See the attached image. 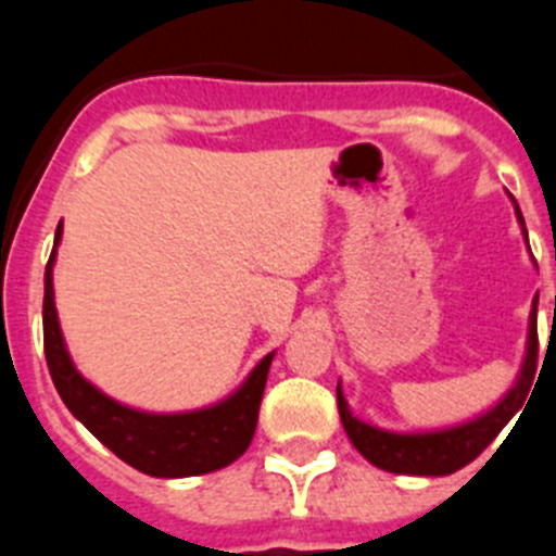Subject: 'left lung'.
<instances>
[{
    "label": "left lung",
    "instance_id": "8db88e82",
    "mask_svg": "<svg viewBox=\"0 0 556 556\" xmlns=\"http://www.w3.org/2000/svg\"><path fill=\"white\" fill-rule=\"evenodd\" d=\"M515 211H518V223L523 225L518 205H515ZM523 233H527V228H523ZM534 370H538V298H534L532 314H529L527 358H523L518 381L507 392V397L501 404H495L488 415L476 417L470 424L454 426V429L424 431V434H395V431L376 429V426H367L358 417H353L351 409H348L345 395L337 387L339 417H342V426L351 437L353 448L367 462H372L376 468L406 476H448L470 465L481 451L493 443L498 431L509 424V417L523 406L529 390H532Z\"/></svg>",
    "mask_w": 556,
    "mask_h": 556
}]
</instances>
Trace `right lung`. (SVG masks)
<instances>
[{
	"label": "right lung",
	"mask_w": 556,
	"mask_h": 556,
	"mask_svg": "<svg viewBox=\"0 0 556 556\" xmlns=\"http://www.w3.org/2000/svg\"><path fill=\"white\" fill-rule=\"evenodd\" d=\"M61 228L63 225H58L55 248L43 273V353H47L49 376L55 381L58 395L63 397L68 412L105 448L147 476H161V479L200 476L239 459L255 434L273 353L255 365L248 381L228 401L208 409L184 412V415H150V412L116 404L113 397L102 395L75 370L63 345L55 292H52V264H55V250L61 242Z\"/></svg>",
	"instance_id": "obj_1"
}]
</instances>
